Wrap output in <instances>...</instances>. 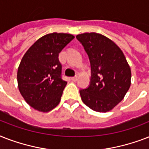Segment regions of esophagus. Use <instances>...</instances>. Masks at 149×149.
Masks as SVG:
<instances>
[{
  "instance_id": "obj_1",
  "label": "esophagus",
  "mask_w": 149,
  "mask_h": 149,
  "mask_svg": "<svg viewBox=\"0 0 149 149\" xmlns=\"http://www.w3.org/2000/svg\"><path fill=\"white\" fill-rule=\"evenodd\" d=\"M77 79H78V77H77V76H76V77H72V78H71V79H72L73 82L77 81Z\"/></svg>"
}]
</instances>
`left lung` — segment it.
I'll use <instances>...</instances> for the list:
<instances>
[{"mask_svg": "<svg viewBox=\"0 0 149 149\" xmlns=\"http://www.w3.org/2000/svg\"><path fill=\"white\" fill-rule=\"evenodd\" d=\"M77 38L88 55L91 66V84L79 91L82 100L93 111H111L131 86L132 72L125 55L113 41L100 34H80Z\"/></svg>", "mask_w": 149, "mask_h": 149, "instance_id": "8db88e82", "label": "left lung"}]
</instances>
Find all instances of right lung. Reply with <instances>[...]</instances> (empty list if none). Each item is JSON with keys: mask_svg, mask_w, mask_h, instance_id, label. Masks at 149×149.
Masks as SVG:
<instances>
[{"mask_svg": "<svg viewBox=\"0 0 149 149\" xmlns=\"http://www.w3.org/2000/svg\"><path fill=\"white\" fill-rule=\"evenodd\" d=\"M73 38L71 34H48L23 56L17 70L18 89L27 104L37 111L49 112L59 104L67 82L61 77L58 54Z\"/></svg>", "mask_w": 149, "mask_h": 149, "instance_id": "right-lung-1", "label": "right lung"}]
</instances>
